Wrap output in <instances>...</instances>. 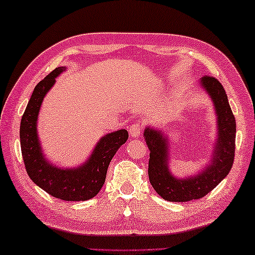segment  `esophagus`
I'll return each mask as SVG.
<instances>
[{
	"label": "esophagus",
	"mask_w": 255,
	"mask_h": 255,
	"mask_svg": "<svg viewBox=\"0 0 255 255\" xmlns=\"http://www.w3.org/2000/svg\"><path fill=\"white\" fill-rule=\"evenodd\" d=\"M141 131H142V128L139 123H134L130 127V135L132 137H139Z\"/></svg>",
	"instance_id": "esophagus-1"
}]
</instances>
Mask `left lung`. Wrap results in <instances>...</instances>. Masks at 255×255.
<instances>
[{
	"mask_svg": "<svg viewBox=\"0 0 255 255\" xmlns=\"http://www.w3.org/2000/svg\"><path fill=\"white\" fill-rule=\"evenodd\" d=\"M213 103L216 115V139L208 162L195 175L179 178L170 170V145L167 133L148 125L144 140L150 150L149 179L159 196L169 202L184 203L203 198L229 175L234 161L236 123L224 87L216 78L203 77L197 83Z\"/></svg>",
	"mask_w": 255,
	"mask_h": 255,
	"instance_id": "left-lung-1",
	"label": "left lung"
}]
</instances>
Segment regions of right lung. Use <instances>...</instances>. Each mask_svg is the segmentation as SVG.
Listing matches in <instances>:
<instances>
[{
  "label": "right lung",
  "instance_id": "add662e5",
  "mask_svg": "<svg viewBox=\"0 0 255 255\" xmlns=\"http://www.w3.org/2000/svg\"><path fill=\"white\" fill-rule=\"evenodd\" d=\"M64 71L66 67H58L34 87L21 119V151L26 172L35 185L56 198L80 202L95 197L100 193L111 160L120 146L127 142L128 133L121 128L102 136L86 161L78 167H58L49 161L39 139L38 116L47 93Z\"/></svg>",
  "mask_w": 255,
  "mask_h": 255
}]
</instances>
